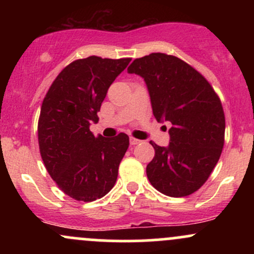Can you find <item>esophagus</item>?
<instances>
[{"mask_svg": "<svg viewBox=\"0 0 254 254\" xmlns=\"http://www.w3.org/2000/svg\"><path fill=\"white\" fill-rule=\"evenodd\" d=\"M139 139H137V138H135V137H130V144L131 145H136V144H138L139 143Z\"/></svg>", "mask_w": 254, "mask_h": 254, "instance_id": "obj_1", "label": "esophagus"}]
</instances>
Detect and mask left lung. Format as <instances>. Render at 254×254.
Listing matches in <instances>:
<instances>
[{
    "label": "left lung",
    "mask_w": 254,
    "mask_h": 254,
    "mask_svg": "<svg viewBox=\"0 0 254 254\" xmlns=\"http://www.w3.org/2000/svg\"><path fill=\"white\" fill-rule=\"evenodd\" d=\"M127 72L144 78L156 121L172 124L168 147L150 142L155 155L147 166L148 179L166 196L193 193L222 153L226 121L220 98L200 72L172 55L136 58Z\"/></svg>",
    "instance_id": "obj_1"
}]
</instances>
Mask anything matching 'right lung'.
I'll return each instance as SVG.
<instances>
[{
    "mask_svg": "<svg viewBox=\"0 0 254 254\" xmlns=\"http://www.w3.org/2000/svg\"><path fill=\"white\" fill-rule=\"evenodd\" d=\"M131 58L89 56L58 74L44 98L38 122L43 162L58 188L69 197L93 202L109 193L129 148V136L95 137L89 130L116 77Z\"/></svg>",
    "mask_w": 254,
    "mask_h": 254,
    "instance_id": "add662e5",
    "label": "right lung"
}]
</instances>
